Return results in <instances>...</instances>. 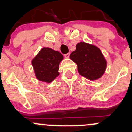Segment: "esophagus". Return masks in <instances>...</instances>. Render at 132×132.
I'll return each mask as SVG.
<instances>
[{"label":"esophagus","mask_w":132,"mask_h":132,"mask_svg":"<svg viewBox=\"0 0 132 132\" xmlns=\"http://www.w3.org/2000/svg\"><path fill=\"white\" fill-rule=\"evenodd\" d=\"M64 57H66V58H69V57H70V53H68V54H65Z\"/></svg>","instance_id":"34e87169"}]
</instances>
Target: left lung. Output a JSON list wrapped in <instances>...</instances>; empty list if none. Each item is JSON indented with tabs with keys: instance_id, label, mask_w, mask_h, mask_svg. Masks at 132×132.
I'll return each instance as SVG.
<instances>
[{
	"instance_id": "1",
	"label": "left lung",
	"mask_w": 132,
	"mask_h": 132,
	"mask_svg": "<svg viewBox=\"0 0 132 132\" xmlns=\"http://www.w3.org/2000/svg\"><path fill=\"white\" fill-rule=\"evenodd\" d=\"M70 58L77 64L79 74L89 80L100 78L107 69V60L100 49L93 44L78 43Z\"/></svg>"
}]
</instances>
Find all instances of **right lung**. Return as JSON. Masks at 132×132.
<instances>
[{
	"label": "right lung",
	"instance_id": "add662e5",
	"mask_svg": "<svg viewBox=\"0 0 132 132\" xmlns=\"http://www.w3.org/2000/svg\"><path fill=\"white\" fill-rule=\"evenodd\" d=\"M64 57L59 52L43 47L32 59L35 77L38 80L50 83L59 75V66Z\"/></svg>",
	"mask_w": 132,
	"mask_h": 132
}]
</instances>
